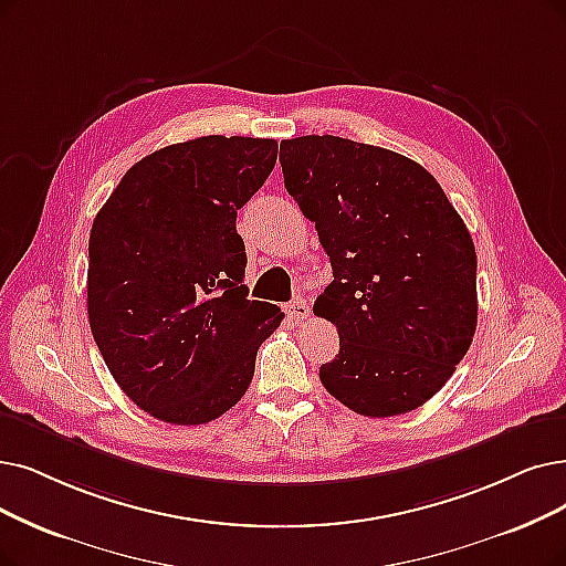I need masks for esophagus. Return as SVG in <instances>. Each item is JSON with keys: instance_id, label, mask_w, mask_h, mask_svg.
<instances>
[{"instance_id": "34e87169", "label": "esophagus", "mask_w": 566, "mask_h": 566, "mask_svg": "<svg viewBox=\"0 0 566 566\" xmlns=\"http://www.w3.org/2000/svg\"><path fill=\"white\" fill-rule=\"evenodd\" d=\"M285 315H287L290 323L300 325V323H304V321L308 318L311 308H308V304H306L304 300H295V302H290V304L285 306Z\"/></svg>"}]
</instances>
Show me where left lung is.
Listing matches in <instances>:
<instances>
[{
	"instance_id": "1",
	"label": "left lung",
	"mask_w": 566,
	"mask_h": 566,
	"mask_svg": "<svg viewBox=\"0 0 566 566\" xmlns=\"http://www.w3.org/2000/svg\"><path fill=\"white\" fill-rule=\"evenodd\" d=\"M285 190L315 222L334 281L313 313L336 325L325 390L369 418L432 399L476 332V248L437 178L342 137L281 142Z\"/></svg>"
}]
</instances>
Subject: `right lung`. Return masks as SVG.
I'll return each mask as SVG.
<instances>
[{"instance_id":"obj_1","label":"right lung","mask_w":566,"mask_h":566,"mask_svg":"<svg viewBox=\"0 0 566 566\" xmlns=\"http://www.w3.org/2000/svg\"><path fill=\"white\" fill-rule=\"evenodd\" d=\"M279 144L199 137L146 155L99 209L87 245V318L120 390L153 418L205 424L230 411L283 313L248 300L237 211Z\"/></svg>"}]
</instances>
